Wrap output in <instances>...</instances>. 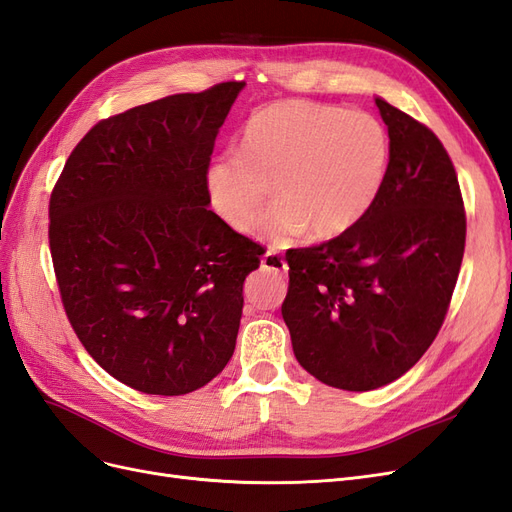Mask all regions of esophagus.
Masks as SVG:
<instances>
[{"mask_svg": "<svg viewBox=\"0 0 512 512\" xmlns=\"http://www.w3.org/2000/svg\"><path fill=\"white\" fill-rule=\"evenodd\" d=\"M260 265H262V269L275 271V273H286L288 271V265H286L284 256L280 252H275V250H269L265 256H262Z\"/></svg>", "mask_w": 512, "mask_h": 512, "instance_id": "1", "label": "esophagus"}]
</instances>
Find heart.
<instances>
[{
	"mask_svg": "<svg viewBox=\"0 0 512 512\" xmlns=\"http://www.w3.org/2000/svg\"><path fill=\"white\" fill-rule=\"evenodd\" d=\"M389 158V134L374 115L280 100L247 119L239 153L213 160L205 183L215 213L241 235L260 224L273 183L280 203L260 232L282 247L307 230L333 239L359 224L380 196Z\"/></svg>",
	"mask_w": 512,
	"mask_h": 512,
	"instance_id": "b5f03b06",
	"label": "heart"
}]
</instances>
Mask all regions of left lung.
<instances>
[{
  "label": "left lung",
  "instance_id": "1",
  "mask_svg": "<svg viewBox=\"0 0 512 512\" xmlns=\"http://www.w3.org/2000/svg\"><path fill=\"white\" fill-rule=\"evenodd\" d=\"M391 158L365 218L286 254L282 316L305 371L344 391L401 378L436 339L466 247V211L446 149L423 123L376 98Z\"/></svg>",
  "mask_w": 512,
  "mask_h": 512
}]
</instances>
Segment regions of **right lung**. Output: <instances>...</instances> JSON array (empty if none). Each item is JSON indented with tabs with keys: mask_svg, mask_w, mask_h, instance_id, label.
<instances>
[{
	"mask_svg": "<svg viewBox=\"0 0 512 512\" xmlns=\"http://www.w3.org/2000/svg\"><path fill=\"white\" fill-rule=\"evenodd\" d=\"M245 83L108 117L74 147L49 205L68 320L94 361L147 395H185L235 352L262 247L209 205L207 166Z\"/></svg>",
	"mask_w": 512,
	"mask_h": 512,
	"instance_id": "add662e5",
	"label": "right lung"
}]
</instances>
